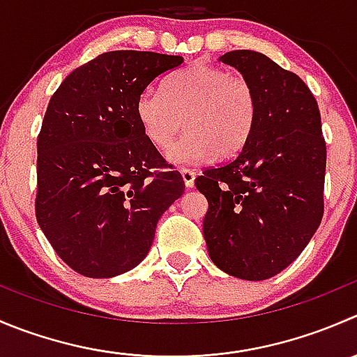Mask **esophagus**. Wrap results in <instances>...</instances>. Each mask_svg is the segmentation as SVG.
<instances>
[{
    "mask_svg": "<svg viewBox=\"0 0 357 357\" xmlns=\"http://www.w3.org/2000/svg\"><path fill=\"white\" fill-rule=\"evenodd\" d=\"M181 176L186 188H193V185H195V172L192 169H181Z\"/></svg>",
    "mask_w": 357,
    "mask_h": 357,
    "instance_id": "obj_1",
    "label": "esophagus"
}]
</instances>
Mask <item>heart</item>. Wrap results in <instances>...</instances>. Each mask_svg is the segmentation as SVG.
Listing matches in <instances>:
<instances>
[{"mask_svg": "<svg viewBox=\"0 0 357 357\" xmlns=\"http://www.w3.org/2000/svg\"><path fill=\"white\" fill-rule=\"evenodd\" d=\"M255 86L244 76L195 62L165 82L164 94L146 89L136 101V119L144 137L167 151L174 165H197L242 150L256 122Z\"/></svg>", "mask_w": 357, "mask_h": 357, "instance_id": "b5f03b06", "label": "heart"}]
</instances>
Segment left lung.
Returning a JSON list of instances; mask_svg holds the SVG:
<instances>
[{
  "instance_id": "1",
  "label": "left lung",
  "mask_w": 357,
  "mask_h": 357,
  "mask_svg": "<svg viewBox=\"0 0 357 357\" xmlns=\"http://www.w3.org/2000/svg\"><path fill=\"white\" fill-rule=\"evenodd\" d=\"M251 82L256 122L230 162L206 169L204 238L220 271L265 281L298 258L323 220L326 143L317 101L295 73L259 52L220 57Z\"/></svg>"
}]
</instances>
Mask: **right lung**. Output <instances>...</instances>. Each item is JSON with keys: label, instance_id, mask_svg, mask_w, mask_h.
Wrapping results in <instances>:
<instances>
[{"label": "right lung", "instance_id": "obj_1", "mask_svg": "<svg viewBox=\"0 0 357 357\" xmlns=\"http://www.w3.org/2000/svg\"><path fill=\"white\" fill-rule=\"evenodd\" d=\"M179 55L115 50L76 68L48 102L38 136L36 220L75 272L108 279L146 258L162 214L185 192L144 137L141 92Z\"/></svg>", "mask_w": 357, "mask_h": 357}]
</instances>
